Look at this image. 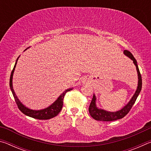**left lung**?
I'll return each instance as SVG.
<instances>
[{
	"label": "left lung",
	"mask_w": 151,
	"mask_h": 151,
	"mask_svg": "<svg viewBox=\"0 0 151 151\" xmlns=\"http://www.w3.org/2000/svg\"><path fill=\"white\" fill-rule=\"evenodd\" d=\"M124 54L127 55V57H129L131 60H133V63L137 67V70L138 73V76H139V82H138V87L136 92H135L134 94L132 96L131 100L128 103L126 106H125L124 108H122L121 110H120L119 111L116 112H107L106 111H104V110L102 109H99L96 106L95 104V101L96 98L95 96L93 95V99H92L91 103L90 104V106H89L88 108V111L89 113L93 117L94 119L96 120V121H116V120L122 119L124 116H125L127 114L129 113V111H131V108L132 106L134 105V104L136 101L137 99L139 94L140 93V91H141L142 88V77L141 75H140V73L139 69V67H138L137 65V62L136 59H135L133 55H132V53L130 52V51L127 50H124Z\"/></svg>",
	"instance_id": "obj_1"
}]
</instances>
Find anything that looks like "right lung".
<instances>
[{"instance_id":"1","label":"right lung","mask_w":151,"mask_h":151,"mask_svg":"<svg viewBox=\"0 0 151 151\" xmlns=\"http://www.w3.org/2000/svg\"><path fill=\"white\" fill-rule=\"evenodd\" d=\"M18 58L17 59L16 63H15L13 69H12L11 72V76H10V88H11L12 93L13 94L14 99L17 104L18 108H19L20 111H21L22 113L24 114L25 115L32 117V118H34V119H39V120H47V119H52L53 117L56 116L60 112L61 109L63 108V99L66 93H67V92L70 91V90H72V88L66 90L59 97H58L57 100L54 103L51 104L50 106H48L47 109L40 110V111H33V110H30L29 109L27 108V107H25L23 104L20 103L19 99H18L17 96H16V94H15V93L13 90V88H12V75H13V73H14L15 66H16V65H17Z\"/></svg>"}]
</instances>
